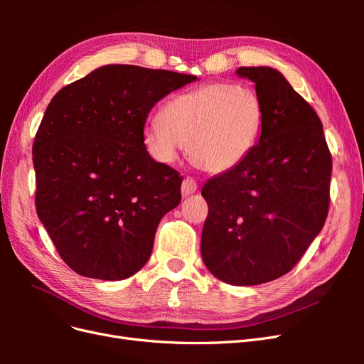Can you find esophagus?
I'll list each match as a JSON object with an SVG mask.
<instances>
[{
	"mask_svg": "<svg viewBox=\"0 0 364 364\" xmlns=\"http://www.w3.org/2000/svg\"><path fill=\"white\" fill-rule=\"evenodd\" d=\"M197 188H199V186H197V182L193 178H185L182 182V196H191L193 193L197 191Z\"/></svg>",
	"mask_w": 364,
	"mask_h": 364,
	"instance_id": "34e87169",
	"label": "esophagus"
}]
</instances>
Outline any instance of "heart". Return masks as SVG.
<instances>
[{"label":"heart","instance_id":"b5f03b06","mask_svg":"<svg viewBox=\"0 0 364 364\" xmlns=\"http://www.w3.org/2000/svg\"><path fill=\"white\" fill-rule=\"evenodd\" d=\"M262 123V102L252 87L217 82L170 98L161 121L146 126L144 141L150 155L162 164H174L188 146L193 165L220 174L247 159Z\"/></svg>","mask_w":364,"mask_h":364}]
</instances>
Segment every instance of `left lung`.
<instances>
[{
    "label": "left lung",
    "mask_w": 364,
    "mask_h": 364,
    "mask_svg": "<svg viewBox=\"0 0 364 364\" xmlns=\"http://www.w3.org/2000/svg\"><path fill=\"white\" fill-rule=\"evenodd\" d=\"M237 75L255 85L264 123L247 159L203 185L200 250L220 281L258 285L289 273L322 230L333 161L314 109L278 70Z\"/></svg>",
    "instance_id": "1"
}]
</instances>
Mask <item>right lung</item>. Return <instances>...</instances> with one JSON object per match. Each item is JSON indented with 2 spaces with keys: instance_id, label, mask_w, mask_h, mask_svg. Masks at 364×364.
I'll use <instances>...</instances> for the list:
<instances>
[{
  "instance_id": "1",
  "label": "right lung",
  "mask_w": 364,
  "mask_h": 364,
  "mask_svg": "<svg viewBox=\"0 0 364 364\" xmlns=\"http://www.w3.org/2000/svg\"><path fill=\"white\" fill-rule=\"evenodd\" d=\"M196 80L105 65L53 97L33 144L36 211L75 273L119 281L146 266L182 176L149 155L144 124L161 98Z\"/></svg>"
}]
</instances>
